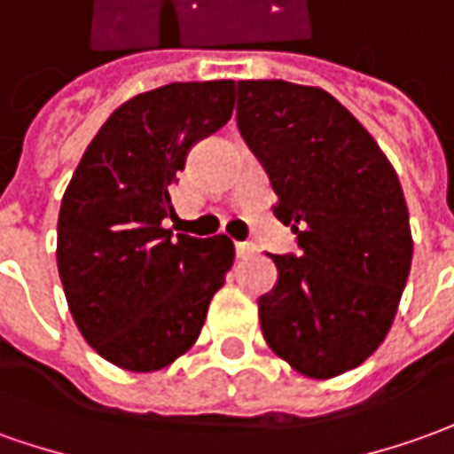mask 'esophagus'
<instances>
[{
  "mask_svg": "<svg viewBox=\"0 0 454 454\" xmlns=\"http://www.w3.org/2000/svg\"><path fill=\"white\" fill-rule=\"evenodd\" d=\"M253 253H255V246H253V243H236V255H239V258H251Z\"/></svg>",
  "mask_w": 454,
  "mask_h": 454,
  "instance_id": "esophagus-1",
  "label": "esophagus"
}]
</instances>
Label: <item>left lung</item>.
Instances as JSON below:
<instances>
[{"label":"left lung","instance_id":"left-lung-1","mask_svg":"<svg viewBox=\"0 0 454 454\" xmlns=\"http://www.w3.org/2000/svg\"><path fill=\"white\" fill-rule=\"evenodd\" d=\"M236 119L278 196L273 214L301 248L270 255L278 280L258 298L263 338L308 378L343 375L385 340L408 283L412 239L395 168L317 86L239 82Z\"/></svg>","mask_w":454,"mask_h":454}]
</instances>
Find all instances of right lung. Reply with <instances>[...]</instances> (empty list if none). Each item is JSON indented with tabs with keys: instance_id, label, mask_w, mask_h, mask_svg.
<instances>
[{
	"instance_id": "add662e5",
	"label": "right lung",
	"mask_w": 454,
	"mask_h": 454,
	"mask_svg": "<svg viewBox=\"0 0 454 454\" xmlns=\"http://www.w3.org/2000/svg\"><path fill=\"white\" fill-rule=\"evenodd\" d=\"M236 82H176L129 98L86 146L61 199L57 266L74 323L131 372L171 365L196 343L233 266L226 236H174L171 186L193 144L233 114Z\"/></svg>"
}]
</instances>
